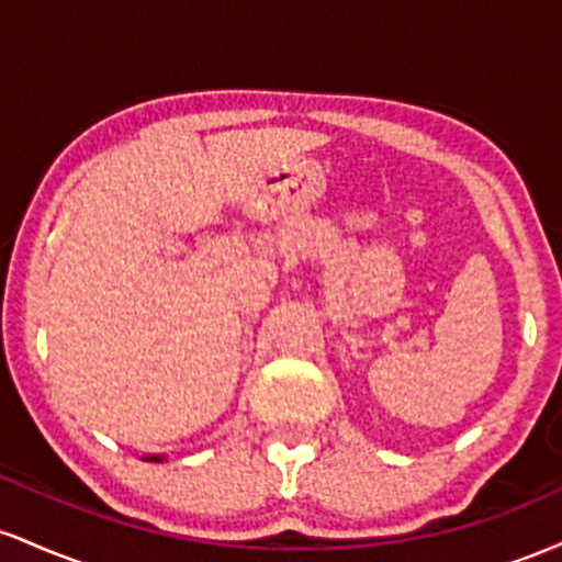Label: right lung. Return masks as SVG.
Returning <instances> with one entry per match:
<instances>
[{"instance_id":"add662e5","label":"right lung","mask_w":562,"mask_h":562,"mask_svg":"<svg viewBox=\"0 0 562 562\" xmlns=\"http://www.w3.org/2000/svg\"><path fill=\"white\" fill-rule=\"evenodd\" d=\"M147 460H150V462H160V460H164V457H158V454H153V457H147Z\"/></svg>"}]
</instances>
